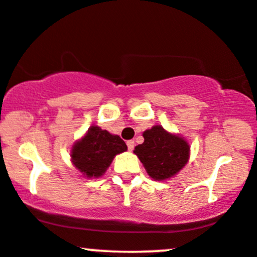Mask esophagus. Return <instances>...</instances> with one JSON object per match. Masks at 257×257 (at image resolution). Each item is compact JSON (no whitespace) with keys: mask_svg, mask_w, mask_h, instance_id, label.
Instances as JSON below:
<instances>
[{"mask_svg":"<svg viewBox=\"0 0 257 257\" xmlns=\"http://www.w3.org/2000/svg\"><path fill=\"white\" fill-rule=\"evenodd\" d=\"M134 141L133 140H129V141H126V146H128V150L129 151H133L134 150Z\"/></svg>","mask_w":257,"mask_h":257,"instance_id":"esophagus-1","label":"esophagus"}]
</instances>
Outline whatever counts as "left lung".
<instances>
[{
    "label": "left lung",
    "mask_w": 257,
    "mask_h": 257,
    "mask_svg": "<svg viewBox=\"0 0 257 257\" xmlns=\"http://www.w3.org/2000/svg\"><path fill=\"white\" fill-rule=\"evenodd\" d=\"M144 144L138 145L134 153L150 177L156 181L171 178L189 160V144L179 135L166 132L162 125L144 132Z\"/></svg>",
    "instance_id": "8db88e82"
}]
</instances>
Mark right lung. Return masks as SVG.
I'll use <instances>...</instances> for the list:
<instances>
[{"instance_id": "right-lung-1", "label": "right lung", "mask_w": 257, "mask_h": 257, "mask_svg": "<svg viewBox=\"0 0 257 257\" xmlns=\"http://www.w3.org/2000/svg\"><path fill=\"white\" fill-rule=\"evenodd\" d=\"M126 150L125 142L118 135L92 125L85 137L74 144L70 157L85 177L98 178L105 174L115 156Z\"/></svg>"}]
</instances>
